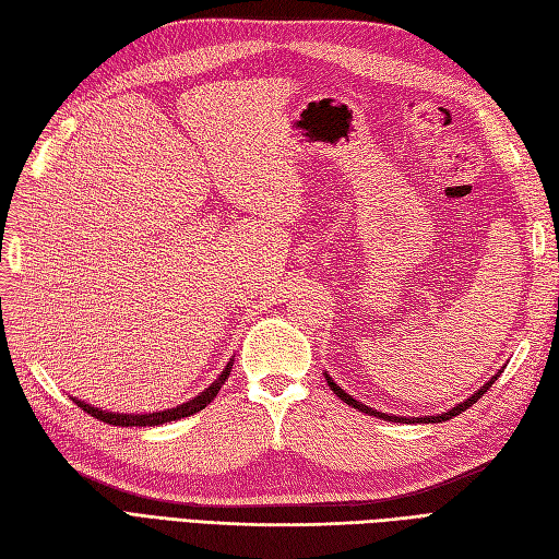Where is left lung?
I'll return each mask as SVG.
<instances>
[{
    "label": "left lung",
    "instance_id": "1",
    "mask_svg": "<svg viewBox=\"0 0 559 559\" xmlns=\"http://www.w3.org/2000/svg\"><path fill=\"white\" fill-rule=\"evenodd\" d=\"M328 378V376H325ZM498 380V376H493L489 382H486L484 384V388H479L475 394H472L469 399H465V402H461V404H457V406H453L449 413H439V416H425V418H396V416H384V413H380V411H373V408H368V406H364L361 402H356V399H352L345 390H340L337 388V384L331 380V378H328V388H331L340 399H342V402H345V404H349L352 408H359L361 413H370V416H378V418H384V420H396V423H416V420H420V423H441V420H449V418H455V416H461V413L463 411H467L472 404H477L479 402V399L486 394V390H491V384Z\"/></svg>",
    "mask_w": 559,
    "mask_h": 559
}]
</instances>
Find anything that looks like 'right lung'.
I'll return each instance as SVG.
<instances>
[{"label": "right lung", "instance_id": "add662e5", "mask_svg": "<svg viewBox=\"0 0 559 559\" xmlns=\"http://www.w3.org/2000/svg\"><path fill=\"white\" fill-rule=\"evenodd\" d=\"M228 376H231V364H228V366L224 368V373L219 376V380L212 382L203 394H198L195 399H191V402H186V404H181V406H177V408H167V411H163V413H143V416H127V413H106V411H102V408H94V406H90V404L78 402V399H73V402H75L84 413H90V416H94L96 420H104V423H108V425H116V427H146V425H148V427H153V425H165V423H171V420L189 418V416H193V413L203 411V408L212 402V399L219 394L222 384L226 382Z\"/></svg>", "mask_w": 559, "mask_h": 559}]
</instances>
